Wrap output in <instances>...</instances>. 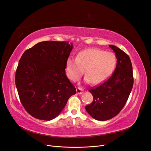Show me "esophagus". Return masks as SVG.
<instances>
[{"instance_id":"34e87169","label":"esophagus","mask_w":151,"mask_h":151,"mask_svg":"<svg viewBox=\"0 0 151 151\" xmlns=\"http://www.w3.org/2000/svg\"><path fill=\"white\" fill-rule=\"evenodd\" d=\"M76 92H77V94H83V92H84V90H83V89L80 88H77L76 89Z\"/></svg>"}]
</instances>
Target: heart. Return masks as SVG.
<instances>
[{
  "instance_id": "b5f03b06",
  "label": "heart",
  "mask_w": 151,
  "mask_h": 151,
  "mask_svg": "<svg viewBox=\"0 0 151 151\" xmlns=\"http://www.w3.org/2000/svg\"><path fill=\"white\" fill-rule=\"evenodd\" d=\"M117 63L116 55L97 48H88L80 52L76 58L69 57L65 70L67 77L76 82L85 73V81L94 85L102 83L111 76Z\"/></svg>"
}]
</instances>
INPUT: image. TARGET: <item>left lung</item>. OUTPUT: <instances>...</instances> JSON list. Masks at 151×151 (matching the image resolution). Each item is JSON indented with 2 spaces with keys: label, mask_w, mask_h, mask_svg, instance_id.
<instances>
[{
  "label": "left lung",
  "mask_w": 151,
  "mask_h": 151,
  "mask_svg": "<svg viewBox=\"0 0 151 151\" xmlns=\"http://www.w3.org/2000/svg\"><path fill=\"white\" fill-rule=\"evenodd\" d=\"M115 52L117 63L112 76L99 86L89 89L93 101L86 110L94 119L105 121L117 115L124 107L134 84L132 65L129 56L116 46L109 45Z\"/></svg>",
  "instance_id": "1"
}]
</instances>
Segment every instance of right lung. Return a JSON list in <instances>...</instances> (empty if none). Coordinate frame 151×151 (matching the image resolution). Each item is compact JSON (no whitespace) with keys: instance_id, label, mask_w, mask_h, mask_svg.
Here are the masks:
<instances>
[{"instance_id":"1","label":"right lung","mask_w":151,"mask_h":151,"mask_svg":"<svg viewBox=\"0 0 151 151\" xmlns=\"http://www.w3.org/2000/svg\"><path fill=\"white\" fill-rule=\"evenodd\" d=\"M73 48L68 42L46 41L24 52L15 82L21 104L29 115L49 121L64 108L74 86L65 75V63Z\"/></svg>"}]
</instances>
